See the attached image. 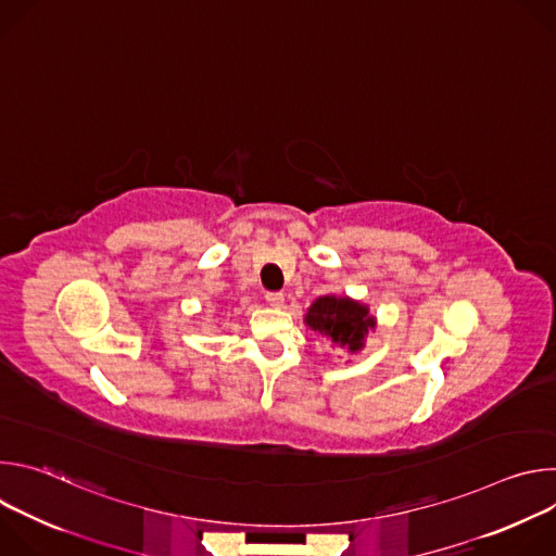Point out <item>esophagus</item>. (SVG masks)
<instances>
[{"instance_id":"obj_1","label":"esophagus","mask_w":556,"mask_h":556,"mask_svg":"<svg viewBox=\"0 0 556 556\" xmlns=\"http://www.w3.org/2000/svg\"><path fill=\"white\" fill-rule=\"evenodd\" d=\"M266 303L270 307H281L283 305V294L281 292H266Z\"/></svg>"}]
</instances>
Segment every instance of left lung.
Segmentation results:
<instances>
[{
	"label": "left lung",
	"mask_w": 556,
	"mask_h": 556,
	"mask_svg": "<svg viewBox=\"0 0 556 556\" xmlns=\"http://www.w3.org/2000/svg\"><path fill=\"white\" fill-rule=\"evenodd\" d=\"M305 326L326 337L332 345L354 354L365 348V337L376 328V319L365 303L350 296L326 294L307 307Z\"/></svg>",
	"instance_id": "1"
}]
</instances>
